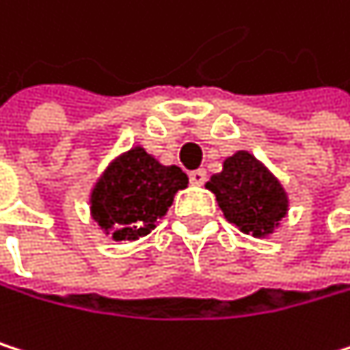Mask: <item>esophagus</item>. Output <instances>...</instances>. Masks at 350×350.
Wrapping results in <instances>:
<instances>
[{
    "label": "esophagus",
    "instance_id": "obj_1",
    "mask_svg": "<svg viewBox=\"0 0 350 350\" xmlns=\"http://www.w3.org/2000/svg\"><path fill=\"white\" fill-rule=\"evenodd\" d=\"M189 178H191V185H197V187H201V185H205V180H207V172H205L203 167H199V170H193V172L189 174Z\"/></svg>",
    "mask_w": 350,
    "mask_h": 350
}]
</instances>
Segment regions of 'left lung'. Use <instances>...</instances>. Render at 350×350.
Listing matches in <instances>:
<instances>
[{
    "label": "left lung",
    "mask_w": 350,
    "mask_h": 350,
    "mask_svg": "<svg viewBox=\"0 0 350 350\" xmlns=\"http://www.w3.org/2000/svg\"><path fill=\"white\" fill-rule=\"evenodd\" d=\"M207 189L215 193L228 221L255 237L271 232L288 207L280 183L247 151L224 161V170L213 174Z\"/></svg>",
    "instance_id": "1"
}]
</instances>
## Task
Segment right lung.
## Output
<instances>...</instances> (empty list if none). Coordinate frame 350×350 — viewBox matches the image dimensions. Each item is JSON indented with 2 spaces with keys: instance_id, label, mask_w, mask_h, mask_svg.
<instances>
[{
  "instance_id": "right-lung-1",
  "label": "right lung",
  "mask_w": 350,
  "mask_h": 350,
  "mask_svg": "<svg viewBox=\"0 0 350 350\" xmlns=\"http://www.w3.org/2000/svg\"><path fill=\"white\" fill-rule=\"evenodd\" d=\"M189 176L178 165H161L145 149L135 147L118 157L91 195L93 219L113 228V239H139L155 228L174 195L187 189Z\"/></svg>"
}]
</instances>
